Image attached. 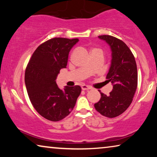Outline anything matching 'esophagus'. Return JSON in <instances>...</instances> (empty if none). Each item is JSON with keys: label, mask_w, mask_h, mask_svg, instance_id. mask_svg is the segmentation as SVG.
Returning <instances> with one entry per match:
<instances>
[{"label": "esophagus", "mask_w": 157, "mask_h": 157, "mask_svg": "<svg viewBox=\"0 0 157 157\" xmlns=\"http://www.w3.org/2000/svg\"><path fill=\"white\" fill-rule=\"evenodd\" d=\"M81 89H82V90H83V91H87V90L91 89V87L89 86H87V85L83 84L82 86H81Z\"/></svg>", "instance_id": "esophagus-1"}]
</instances>
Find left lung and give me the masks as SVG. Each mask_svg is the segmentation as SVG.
Masks as SVG:
<instances>
[{
    "instance_id": "1",
    "label": "left lung",
    "mask_w": 157,
    "mask_h": 157,
    "mask_svg": "<svg viewBox=\"0 0 157 157\" xmlns=\"http://www.w3.org/2000/svg\"><path fill=\"white\" fill-rule=\"evenodd\" d=\"M98 38L105 40L112 51L106 81L112 83L113 90L109 96L101 92L99 101L94 107L102 116L114 118L123 113L132 104L138 83L136 63L132 52L121 40L109 35Z\"/></svg>"
}]
</instances>
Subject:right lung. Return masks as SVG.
<instances>
[{
	"instance_id": "1",
	"label": "right lung",
	"mask_w": 157,
	"mask_h": 157,
	"mask_svg": "<svg viewBox=\"0 0 157 157\" xmlns=\"http://www.w3.org/2000/svg\"><path fill=\"white\" fill-rule=\"evenodd\" d=\"M78 38H53L36 49L25 72L28 95L36 111L51 121H61L71 112L80 95L79 86L61 89L56 79L66 68L68 53Z\"/></svg>"
}]
</instances>
